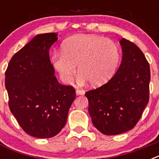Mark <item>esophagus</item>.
Segmentation results:
<instances>
[{
    "label": "esophagus",
    "mask_w": 159,
    "mask_h": 159,
    "mask_svg": "<svg viewBox=\"0 0 159 159\" xmlns=\"http://www.w3.org/2000/svg\"><path fill=\"white\" fill-rule=\"evenodd\" d=\"M75 92H76V95H84L85 93V91L84 89H76Z\"/></svg>",
    "instance_id": "obj_1"
}]
</instances>
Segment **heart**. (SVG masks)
Listing matches in <instances>:
<instances>
[{
  "mask_svg": "<svg viewBox=\"0 0 159 159\" xmlns=\"http://www.w3.org/2000/svg\"><path fill=\"white\" fill-rule=\"evenodd\" d=\"M120 60L118 45L111 40L95 35H78L67 39L62 53L53 57L55 68L63 80L70 82L76 71L82 80L101 86L110 80Z\"/></svg>",
  "mask_w": 159,
  "mask_h": 159,
  "instance_id": "b5f03b06",
  "label": "heart"
}]
</instances>
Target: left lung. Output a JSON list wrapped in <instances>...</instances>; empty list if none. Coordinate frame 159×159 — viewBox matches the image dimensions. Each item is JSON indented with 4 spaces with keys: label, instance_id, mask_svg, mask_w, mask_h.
Wrapping results in <instances>:
<instances>
[{
    "label": "left lung",
    "instance_id": "left-lung-1",
    "mask_svg": "<svg viewBox=\"0 0 159 159\" xmlns=\"http://www.w3.org/2000/svg\"><path fill=\"white\" fill-rule=\"evenodd\" d=\"M119 69L107 84L85 93L93 125L102 134L116 135L137 124L149 102L151 71L140 48L123 38Z\"/></svg>",
    "mask_w": 159,
    "mask_h": 159
}]
</instances>
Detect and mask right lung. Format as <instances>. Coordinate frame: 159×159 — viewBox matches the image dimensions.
<instances>
[{
    "mask_svg": "<svg viewBox=\"0 0 159 159\" xmlns=\"http://www.w3.org/2000/svg\"><path fill=\"white\" fill-rule=\"evenodd\" d=\"M57 40L54 32L36 35L14 54L5 71L9 109L25 132L39 139L62 130L75 98L74 88L55 76L49 49Z\"/></svg>",
    "mask_w": 159,
    "mask_h": 159,
    "instance_id": "1",
    "label": "right lung"
}]
</instances>
